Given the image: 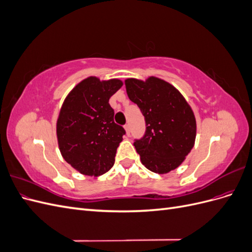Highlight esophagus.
I'll return each mask as SVG.
<instances>
[{"label":"esophagus","mask_w":252,"mask_h":252,"mask_svg":"<svg viewBox=\"0 0 252 252\" xmlns=\"http://www.w3.org/2000/svg\"><path fill=\"white\" fill-rule=\"evenodd\" d=\"M124 128H125V130H126V134H127V135L130 134V126H129V124H126V125L124 126Z\"/></svg>","instance_id":"34e87169"}]
</instances>
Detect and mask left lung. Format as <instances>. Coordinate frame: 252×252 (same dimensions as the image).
<instances>
[{
  "label": "left lung",
  "mask_w": 252,
  "mask_h": 252,
  "mask_svg": "<svg viewBox=\"0 0 252 252\" xmlns=\"http://www.w3.org/2000/svg\"><path fill=\"white\" fill-rule=\"evenodd\" d=\"M125 86L146 123L144 136L133 143L142 164L158 174L178 168L195 141L196 122L191 107L177 88L162 79H127Z\"/></svg>",
  "instance_id": "obj_1"
}]
</instances>
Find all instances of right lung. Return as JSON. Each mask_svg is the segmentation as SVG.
<instances>
[{"label": "right lung", "mask_w": 252, "mask_h": 252, "mask_svg": "<svg viewBox=\"0 0 252 252\" xmlns=\"http://www.w3.org/2000/svg\"><path fill=\"white\" fill-rule=\"evenodd\" d=\"M122 86L119 79L89 77L68 94L61 107L57 121L61 155L82 174L98 177L114 164L125 129L114 123L109 98Z\"/></svg>", "instance_id": "add662e5"}]
</instances>
